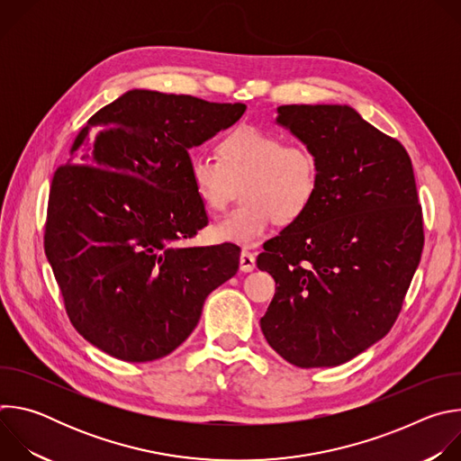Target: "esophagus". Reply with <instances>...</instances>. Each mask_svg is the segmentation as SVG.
Wrapping results in <instances>:
<instances>
[{"label": "esophagus", "mask_w": 461, "mask_h": 461, "mask_svg": "<svg viewBox=\"0 0 461 461\" xmlns=\"http://www.w3.org/2000/svg\"><path fill=\"white\" fill-rule=\"evenodd\" d=\"M239 268H240V272H244V274L253 272V270H255V255L249 253V251H246V249H242V251H240V258H239Z\"/></svg>", "instance_id": "1"}]
</instances>
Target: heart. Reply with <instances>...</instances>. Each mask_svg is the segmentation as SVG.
<instances>
[{"label": "heart", "instance_id": "b5f03b06", "mask_svg": "<svg viewBox=\"0 0 461 461\" xmlns=\"http://www.w3.org/2000/svg\"><path fill=\"white\" fill-rule=\"evenodd\" d=\"M219 160L196 155L189 178L203 206L222 212L239 193L242 203L212 226L219 242L253 246L274 222H297L321 187V160L306 144L253 125H240L217 146Z\"/></svg>", "mask_w": 461, "mask_h": 461}]
</instances>
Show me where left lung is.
<instances>
[{"label": "left lung", "mask_w": 461, "mask_h": 461, "mask_svg": "<svg viewBox=\"0 0 461 461\" xmlns=\"http://www.w3.org/2000/svg\"><path fill=\"white\" fill-rule=\"evenodd\" d=\"M277 123L317 153L321 187L257 257L276 279L260 330L295 366H338L388 334L420 265L412 162L348 105H281Z\"/></svg>", "instance_id": "obj_1"}]
</instances>
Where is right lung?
Wrapping results in <instances>:
<instances>
[{"instance_id": "1", "label": "right lung", "mask_w": 461, "mask_h": 461, "mask_svg": "<svg viewBox=\"0 0 461 461\" xmlns=\"http://www.w3.org/2000/svg\"><path fill=\"white\" fill-rule=\"evenodd\" d=\"M244 104L133 89L95 113L73 162L52 176L45 255L84 339L129 363L160 359L239 270L231 244L180 248L208 224L189 149L233 125Z\"/></svg>"}]
</instances>
